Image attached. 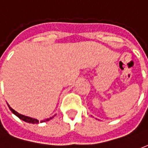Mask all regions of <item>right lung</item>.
Here are the masks:
<instances>
[{
    "mask_svg": "<svg viewBox=\"0 0 148 148\" xmlns=\"http://www.w3.org/2000/svg\"><path fill=\"white\" fill-rule=\"evenodd\" d=\"M8 108H9V109L11 110L12 112V113L13 114H15L17 117H19L21 120H22V121H25V122H27V123H29V124H39V121L37 120V119H35V118H32V117H30V116H24V115H22V114H20L19 112H17L16 111H15L14 109H12L11 107L9 106V105L8 104ZM56 115V114H55ZM55 115H54L53 116H51V117L50 118H47V119H45V120H42V121H40V123H42V122H46V121H50V120H51L52 118L55 116Z\"/></svg>",
    "mask_w": 148,
    "mask_h": 148,
    "instance_id": "1",
    "label": "right lung"
}]
</instances>
